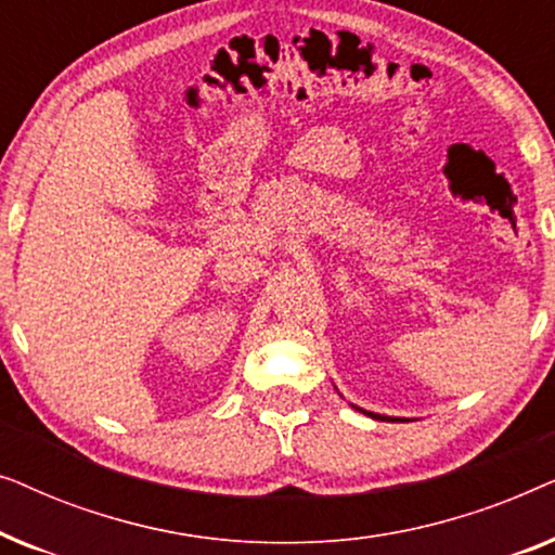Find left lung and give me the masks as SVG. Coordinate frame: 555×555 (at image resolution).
Listing matches in <instances>:
<instances>
[{
	"label": "left lung",
	"instance_id": "8db88e82",
	"mask_svg": "<svg viewBox=\"0 0 555 555\" xmlns=\"http://www.w3.org/2000/svg\"><path fill=\"white\" fill-rule=\"evenodd\" d=\"M371 416H374V420H384V416H378V414H371ZM393 422V420H391Z\"/></svg>",
	"mask_w": 555,
	"mask_h": 555
}]
</instances>
